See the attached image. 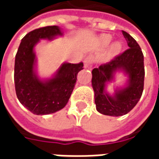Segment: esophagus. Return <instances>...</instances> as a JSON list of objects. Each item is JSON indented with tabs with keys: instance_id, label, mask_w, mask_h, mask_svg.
Listing matches in <instances>:
<instances>
[{
	"instance_id": "34e87169",
	"label": "esophagus",
	"mask_w": 159,
	"mask_h": 159,
	"mask_svg": "<svg viewBox=\"0 0 159 159\" xmlns=\"http://www.w3.org/2000/svg\"><path fill=\"white\" fill-rule=\"evenodd\" d=\"M93 61H94V59H93V55H89L87 56L85 59H84V67L85 68H89L92 66V65L93 64Z\"/></svg>"
}]
</instances>
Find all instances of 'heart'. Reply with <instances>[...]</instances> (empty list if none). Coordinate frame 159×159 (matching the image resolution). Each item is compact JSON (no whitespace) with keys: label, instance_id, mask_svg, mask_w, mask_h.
Masks as SVG:
<instances>
[{"label":"heart","instance_id":"obj_1","mask_svg":"<svg viewBox=\"0 0 159 159\" xmlns=\"http://www.w3.org/2000/svg\"><path fill=\"white\" fill-rule=\"evenodd\" d=\"M101 43H102V45L104 47H107V45H109L111 42V36H109V35H105L101 37ZM121 49H122V45H121V43L118 42H114L113 44L111 45V53H112V54H117L118 52L121 51Z\"/></svg>","mask_w":159,"mask_h":159}]
</instances>
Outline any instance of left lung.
<instances>
[{"mask_svg": "<svg viewBox=\"0 0 159 159\" xmlns=\"http://www.w3.org/2000/svg\"><path fill=\"white\" fill-rule=\"evenodd\" d=\"M129 48L116 56L110 62L92 70V86L94 91L96 110L101 114L119 117L125 115L136 106L144 88V56L140 46L129 34L122 31ZM121 70L129 77L127 85L117 89L113 96L105 91L108 82L113 80L115 73Z\"/></svg>", "mask_w": 159, "mask_h": 159, "instance_id": "1", "label": "left lung"}]
</instances>
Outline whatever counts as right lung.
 <instances>
[{
    "label": "right lung",
    "instance_id": "right-lung-1",
    "mask_svg": "<svg viewBox=\"0 0 159 159\" xmlns=\"http://www.w3.org/2000/svg\"><path fill=\"white\" fill-rule=\"evenodd\" d=\"M59 26L36 29L25 36L15 56L14 84L19 102L36 115L54 113L66 107L83 69V63H64L52 78L41 80L36 75L35 46L40 40L62 36Z\"/></svg>",
    "mask_w": 159,
    "mask_h": 159
}]
</instances>
